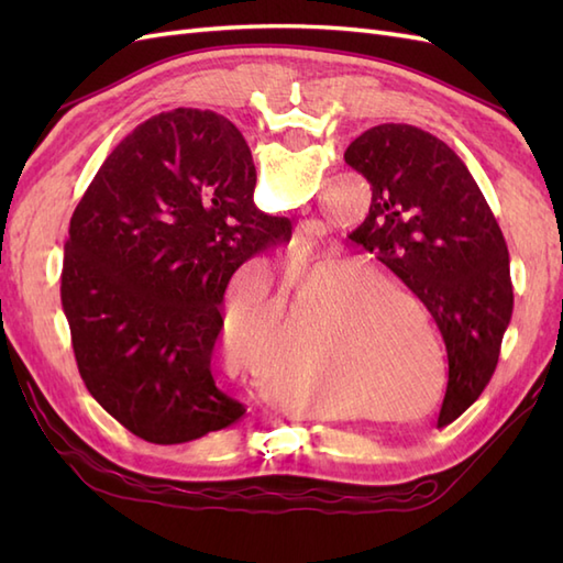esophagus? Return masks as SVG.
<instances>
[{"label":"esophagus","mask_w":563,"mask_h":563,"mask_svg":"<svg viewBox=\"0 0 563 563\" xmlns=\"http://www.w3.org/2000/svg\"><path fill=\"white\" fill-rule=\"evenodd\" d=\"M302 244H305V242H302Z\"/></svg>","instance_id":"1"}]
</instances>
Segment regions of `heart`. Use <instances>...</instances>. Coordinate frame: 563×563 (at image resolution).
Instances as JSON below:
<instances>
[{"instance_id":"b5f03b06","label":"heart","mask_w":563,"mask_h":563,"mask_svg":"<svg viewBox=\"0 0 563 563\" xmlns=\"http://www.w3.org/2000/svg\"><path fill=\"white\" fill-rule=\"evenodd\" d=\"M280 302L300 305L295 329H317L321 361L353 391L379 389L397 379L401 357L413 351L433 355L435 343L418 312L411 290L377 266H345L339 258L312 261L290 254L280 268ZM275 317L266 302L236 305L227 312L220 341L224 361L239 375H258L256 351L273 336ZM285 373V355H273L266 377Z\"/></svg>"}]
</instances>
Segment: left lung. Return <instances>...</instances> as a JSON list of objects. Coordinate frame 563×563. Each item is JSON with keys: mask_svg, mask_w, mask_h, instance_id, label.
<instances>
[{"mask_svg": "<svg viewBox=\"0 0 563 563\" xmlns=\"http://www.w3.org/2000/svg\"><path fill=\"white\" fill-rule=\"evenodd\" d=\"M343 159L373 188L367 218L351 239L411 290L445 343L448 389L438 426H448L479 399L510 324L504 232L464 162L421 128H369Z\"/></svg>", "mask_w": 563, "mask_h": 563, "instance_id": "1", "label": "left lung"}]
</instances>
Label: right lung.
<instances>
[{"label": "right lung", "mask_w": 563, "mask_h": 563, "mask_svg": "<svg viewBox=\"0 0 563 563\" xmlns=\"http://www.w3.org/2000/svg\"><path fill=\"white\" fill-rule=\"evenodd\" d=\"M242 133L212 111L152 115L121 140L69 220L63 312L89 394L130 433L178 445L236 423L210 373L234 271L290 239L254 206Z\"/></svg>", "instance_id": "1"}]
</instances>
